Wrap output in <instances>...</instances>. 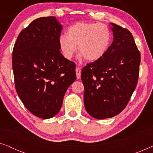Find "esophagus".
<instances>
[{
	"label": "esophagus",
	"mask_w": 153,
	"mask_h": 153,
	"mask_svg": "<svg viewBox=\"0 0 153 153\" xmlns=\"http://www.w3.org/2000/svg\"><path fill=\"white\" fill-rule=\"evenodd\" d=\"M81 68H76V78L79 79L81 78Z\"/></svg>",
	"instance_id": "34e87169"
}]
</instances>
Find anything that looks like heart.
Returning <instances> with one entry per match:
<instances>
[{
    "instance_id": "1",
    "label": "heart",
    "mask_w": 153,
    "mask_h": 153,
    "mask_svg": "<svg viewBox=\"0 0 153 153\" xmlns=\"http://www.w3.org/2000/svg\"><path fill=\"white\" fill-rule=\"evenodd\" d=\"M111 42V33L105 24L77 22L68 29V35L59 37L58 44L62 55L71 59L76 51L88 62H95L105 55Z\"/></svg>"
}]
</instances>
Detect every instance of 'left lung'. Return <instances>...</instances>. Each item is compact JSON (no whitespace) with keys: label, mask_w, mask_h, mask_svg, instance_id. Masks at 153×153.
Here are the masks:
<instances>
[{"label":"left lung","mask_w":153,"mask_h":153,"mask_svg":"<svg viewBox=\"0 0 153 153\" xmlns=\"http://www.w3.org/2000/svg\"><path fill=\"white\" fill-rule=\"evenodd\" d=\"M114 41L102 58L81 71L84 105L93 118H112L126 107L137 86L141 54L131 33L111 23Z\"/></svg>","instance_id":"left-lung-1"}]
</instances>
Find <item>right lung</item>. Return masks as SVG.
<instances>
[{"instance_id": "obj_1", "label": "right lung", "mask_w": 153, "mask_h": 153, "mask_svg": "<svg viewBox=\"0 0 153 153\" xmlns=\"http://www.w3.org/2000/svg\"><path fill=\"white\" fill-rule=\"evenodd\" d=\"M62 26L55 16L36 19L19 33L12 51L15 88L24 105L40 118L59 112L76 80L75 63L60 51Z\"/></svg>"}]
</instances>
